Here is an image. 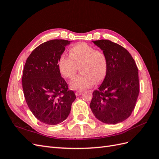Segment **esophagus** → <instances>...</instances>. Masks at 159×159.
<instances>
[{
	"label": "esophagus",
	"mask_w": 159,
	"mask_h": 159,
	"mask_svg": "<svg viewBox=\"0 0 159 159\" xmlns=\"http://www.w3.org/2000/svg\"><path fill=\"white\" fill-rule=\"evenodd\" d=\"M81 93H82V91H75V94L76 96H79V95H80Z\"/></svg>",
	"instance_id": "34e87169"
}]
</instances>
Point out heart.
Returning a JSON list of instances; mask_svg holds the SVG:
<instances>
[{
  "instance_id": "heart-1",
  "label": "heart",
  "mask_w": 159,
  "mask_h": 159,
  "mask_svg": "<svg viewBox=\"0 0 159 159\" xmlns=\"http://www.w3.org/2000/svg\"><path fill=\"white\" fill-rule=\"evenodd\" d=\"M61 74L68 79H72L80 66L81 74L72 80L70 88L83 90L92 86L95 81H102L107 74V57L103 51L84 42H80L71 48L70 56L61 54L57 62Z\"/></svg>"
}]
</instances>
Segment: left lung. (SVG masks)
<instances>
[{"instance_id":"obj_1","label":"left lung","mask_w":159,"mask_h":159,"mask_svg":"<svg viewBox=\"0 0 159 159\" xmlns=\"http://www.w3.org/2000/svg\"><path fill=\"white\" fill-rule=\"evenodd\" d=\"M107 57L103 83L93 92L90 108L98 120L117 124L127 119L135 107L139 93V72L129 52L107 40L93 41Z\"/></svg>"}]
</instances>
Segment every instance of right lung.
<instances>
[{
    "mask_svg": "<svg viewBox=\"0 0 159 159\" xmlns=\"http://www.w3.org/2000/svg\"><path fill=\"white\" fill-rule=\"evenodd\" d=\"M71 41L52 40L38 46L26 60L22 88L26 103L34 117L47 125L67 119L76 97L61 78L57 62Z\"/></svg>",
    "mask_w": 159,
    "mask_h": 159,
    "instance_id": "right-lung-1",
    "label": "right lung"
}]
</instances>
